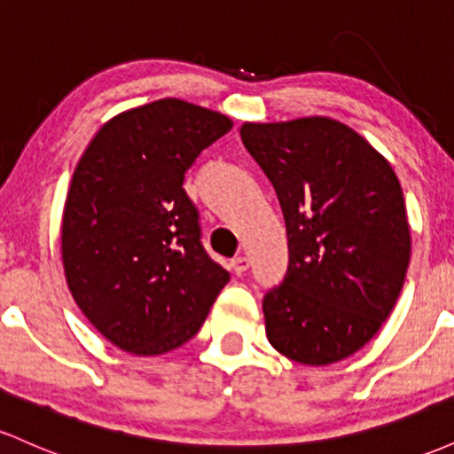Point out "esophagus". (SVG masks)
Returning <instances> with one entry per match:
<instances>
[{
    "label": "esophagus",
    "instance_id": "1",
    "mask_svg": "<svg viewBox=\"0 0 454 454\" xmlns=\"http://www.w3.org/2000/svg\"><path fill=\"white\" fill-rule=\"evenodd\" d=\"M231 267L234 270V275H243L245 270L249 269V258L247 256H237L231 262Z\"/></svg>",
    "mask_w": 454,
    "mask_h": 454
}]
</instances>
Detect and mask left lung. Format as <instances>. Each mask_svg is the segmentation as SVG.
<instances>
[{
    "label": "left lung",
    "instance_id": "left-lung-1",
    "mask_svg": "<svg viewBox=\"0 0 454 454\" xmlns=\"http://www.w3.org/2000/svg\"><path fill=\"white\" fill-rule=\"evenodd\" d=\"M241 140L288 234V269L262 299L270 346L314 367L341 361L376 335L403 288L411 245L397 175L326 117L245 123Z\"/></svg>",
    "mask_w": 454,
    "mask_h": 454
}]
</instances>
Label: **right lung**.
Wrapping results in <instances>:
<instances>
[{"label":"right lung","mask_w":454,"mask_h":454,"mask_svg":"<svg viewBox=\"0 0 454 454\" xmlns=\"http://www.w3.org/2000/svg\"><path fill=\"white\" fill-rule=\"evenodd\" d=\"M231 128L220 113L166 98L111 119L78 161L61 223L66 279L121 350L184 346L231 279L207 254L184 190L198 155Z\"/></svg>","instance_id":"add662e5"}]
</instances>
